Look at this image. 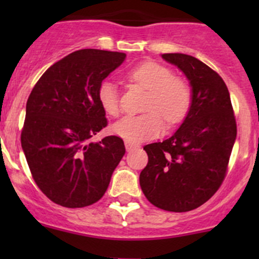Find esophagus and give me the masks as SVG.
Wrapping results in <instances>:
<instances>
[{
	"mask_svg": "<svg viewBox=\"0 0 259 259\" xmlns=\"http://www.w3.org/2000/svg\"><path fill=\"white\" fill-rule=\"evenodd\" d=\"M125 148H126L127 151H132V150H134V149L139 148V145L133 144V143H130V142H125Z\"/></svg>",
	"mask_w": 259,
	"mask_h": 259,
	"instance_id": "esophagus-1",
	"label": "esophagus"
}]
</instances>
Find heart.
Segmentation results:
<instances>
[{
  "label": "heart",
  "instance_id": "heart-1",
  "mask_svg": "<svg viewBox=\"0 0 259 259\" xmlns=\"http://www.w3.org/2000/svg\"><path fill=\"white\" fill-rule=\"evenodd\" d=\"M129 79L149 90L142 115H127L114 122L110 132L130 143L153 139L161 134L165 126L178 124L187 116L192 105V90L185 80L174 76L169 67L148 61L129 71ZM98 100L104 113L119 114V90L113 81L105 80L99 85Z\"/></svg>",
  "mask_w": 259,
  "mask_h": 259
}]
</instances>
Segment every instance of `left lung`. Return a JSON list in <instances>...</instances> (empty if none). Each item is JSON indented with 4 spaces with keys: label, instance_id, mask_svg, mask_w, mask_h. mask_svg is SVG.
<instances>
[{
    "label": "left lung",
    "instance_id": "obj_1",
    "mask_svg": "<svg viewBox=\"0 0 259 259\" xmlns=\"http://www.w3.org/2000/svg\"><path fill=\"white\" fill-rule=\"evenodd\" d=\"M189 80L192 105L169 139L144 146L148 164L139 177L146 199L168 211H189L219 189L237 137L231 96L223 79L200 60L163 54Z\"/></svg>",
    "mask_w": 259,
    "mask_h": 259
}]
</instances>
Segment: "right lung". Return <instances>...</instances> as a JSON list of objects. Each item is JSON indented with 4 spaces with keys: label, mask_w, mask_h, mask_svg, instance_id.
Wrapping results in <instances>:
<instances>
[{
    "label": "right lung",
    "mask_w": 259,
    "mask_h": 259,
    "mask_svg": "<svg viewBox=\"0 0 259 259\" xmlns=\"http://www.w3.org/2000/svg\"><path fill=\"white\" fill-rule=\"evenodd\" d=\"M125 57L95 49L72 52L50 66L28 96L21 145L33 180L56 204L82 208L98 202L124 156L121 138L90 139L108 125L99 85Z\"/></svg>",
    "instance_id": "obj_1"
}]
</instances>
